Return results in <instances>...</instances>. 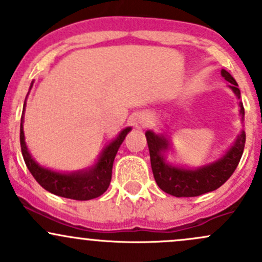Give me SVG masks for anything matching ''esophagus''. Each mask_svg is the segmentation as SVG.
<instances>
[{"instance_id": "34e87169", "label": "esophagus", "mask_w": 262, "mask_h": 262, "mask_svg": "<svg viewBox=\"0 0 262 262\" xmlns=\"http://www.w3.org/2000/svg\"><path fill=\"white\" fill-rule=\"evenodd\" d=\"M137 122H139V125L141 126V127L149 126L151 123V117L149 113H141V115L139 116V118H137Z\"/></svg>"}]
</instances>
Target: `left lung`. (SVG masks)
<instances>
[{"label":"left lung","instance_id":"1","mask_svg":"<svg viewBox=\"0 0 262 262\" xmlns=\"http://www.w3.org/2000/svg\"><path fill=\"white\" fill-rule=\"evenodd\" d=\"M221 74L227 82L231 83L228 87L234 96L241 99V92L234 78L225 69L221 71ZM239 116L244 121L245 110L241 101ZM145 136L149 145L151 169L156 184L161 190L174 196H196L218 189L236 170L246 141V134L242 130L237 135L233 145L220 159L199 168H187L174 165L166 160V152L171 149L170 137L166 135V132L155 134L149 130L145 132Z\"/></svg>","mask_w":262,"mask_h":262}]
</instances>
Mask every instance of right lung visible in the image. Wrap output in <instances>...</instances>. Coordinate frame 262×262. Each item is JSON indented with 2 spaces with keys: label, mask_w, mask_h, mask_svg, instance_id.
<instances>
[{
  "label": "right lung",
  "mask_w": 262,
  "mask_h": 262,
  "mask_svg": "<svg viewBox=\"0 0 262 262\" xmlns=\"http://www.w3.org/2000/svg\"><path fill=\"white\" fill-rule=\"evenodd\" d=\"M32 84H34V82H31L30 90ZM25 108L26 99L25 103H24L20 125L21 152H23L24 160H25L26 166L30 170L32 177L44 189L55 194V195L75 199V201H90V199L102 195L104 191L108 189L116 154H117L121 144L125 140L126 135L132 130V127L123 128L102 150L97 161L92 166L71 172L56 171L40 165L37 161H35V159L32 158L30 151L28 149V145L25 142V134H24V113H25Z\"/></svg>",
  "instance_id": "1"
}]
</instances>
